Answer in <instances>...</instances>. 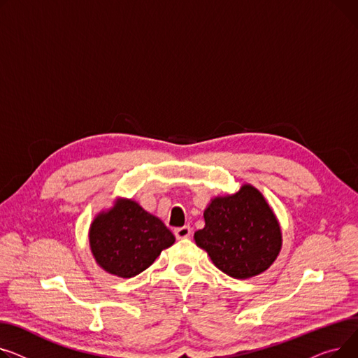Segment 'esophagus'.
Wrapping results in <instances>:
<instances>
[{"label":"esophagus","instance_id":"esophagus-1","mask_svg":"<svg viewBox=\"0 0 358 358\" xmlns=\"http://www.w3.org/2000/svg\"><path fill=\"white\" fill-rule=\"evenodd\" d=\"M175 236L178 240H183V238H189V236H191V227H179L175 229Z\"/></svg>","mask_w":358,"mask_h":358}]
</instances>
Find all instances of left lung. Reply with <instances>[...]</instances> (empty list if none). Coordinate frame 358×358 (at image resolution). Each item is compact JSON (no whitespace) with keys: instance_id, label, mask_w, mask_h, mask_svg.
<instances>
[{"instance_id":"8db88e82","label":"left lung","mask_w":358,"mask_h":358,"mask_svg":"<svg viewBox=\"0 0 358 358\" xmlns=\"http://www.w3.org/2000/svg\"><path fill=\"white\" fill-rule=\"evenodd\" d=\"M203 218L195 243L225 275L250 279L276 260L282 248L280 225L255 186L243 185L234 195L214 198Z\"/></svg>"}]
</instances>
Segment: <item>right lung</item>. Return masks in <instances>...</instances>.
Instances as JSON below:
<instances>
[{
    "label": "right lung",
    "mask_w": 358,
    "mask_h": 358,
    "mask_svg": "<svg viewBox=\"0 0 358 358\" xmlns=\"http://www.w3.org/2000/svg\"><path fill=\"white\" fill-rule=\"evenodd\" d=\"M175 243L157 217L131 199H118L91 224L90 245L96 263L118 278H134Z\"/></svg>",
    "instance_id": "right-lung-1"
}]
</instances>
